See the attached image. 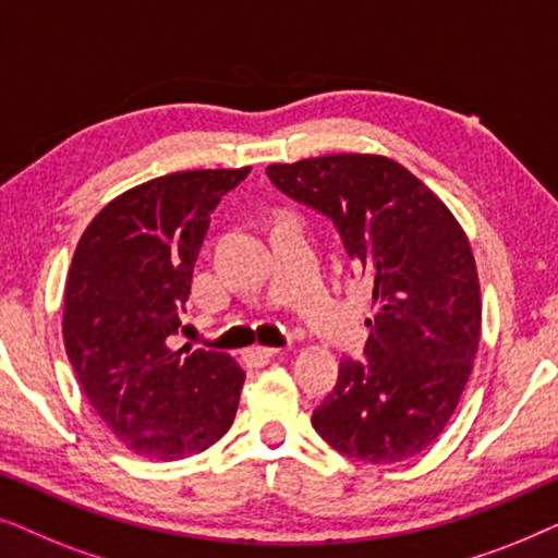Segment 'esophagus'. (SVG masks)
<instances>
[{
  "instance_id": "1",
  "label": "esophagus",
  "mask_w": 558,
  "mask_h": 558,
  "mask_svg": "<svg viewBox=\"0 0 558 558\" xmlns=\"http://www.w3.org/2000/svg\"><path fill=\"white\" fill-rule=\"evenodd\" d=\"M281 353L279 348H264V345H256V348H248L246 350V357L251 363H256V365H262V363H266V361H271V357H277Z\"/></svg>"
}]
</instances>
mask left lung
<instances>
[{
	"mask_svg": "<svg viewBox=\"0 0 558 558\" xmlns=\"http://www.w3.org/2000/svg\"><path fill=\"white\" fill-rule=\"evenodd\" d=\"M266 174L332 220L373 287L365 361L340 363L312 426L355 460L416 457L452 418L480 345L483 304L468 235L422 180L388 157H310L269 165Z\"/></svg>",
	"mask_w": 558,
	"mask_h": 558,
	"instance_id": "left-lung-1",
	"label": "left lung"
}]
</instances>
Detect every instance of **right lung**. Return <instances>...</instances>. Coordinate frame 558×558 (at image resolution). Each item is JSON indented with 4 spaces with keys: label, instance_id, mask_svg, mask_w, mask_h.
<instances>
[{
    "label": "right lung",
    "instance_id": "add662e5",
    "mask_svg": "<svg viewBox=\"0 0 558 558\" xmlns=\"http://www.w3.org/2000/svg\"><path fill=\"white\" fill-rule=\"evenodd\" d=\"M251 172L190 170L113 197L83 231L65 279L63 340L117 439L149 460L197 454L231 429L246 373L218 350H170L220 197Z\"/></svg>",
    "mask_w": 558,
    "mask_h": 558
}]
</instances>
